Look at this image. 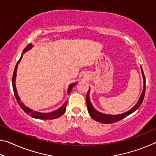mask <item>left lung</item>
Here are the masks:
<instances>
[{
  "mask_svg": "<svg viewBox=\"0 0 156 156\" xmlns=\"http://www.w3.org/2000/svg\"><path fill=\"white\" fill-rule=\"evenodd\" d=\"M141 69V72L142 77H143V90H142V94L140 96V98L138 101L137 102L135 106H133L131 108L130 110L127 111L126 112H125L123 113H121V114H118V115H109V114H106V113H103L101 112H99L98 111H97L95 108L94 107L93 105H92L91 102L90 101V98H89V93H90V87L89 88V91L87 92V94L86 96V103L87 106V110L89 113V115L91 117L92 119L94 120L97 121V122L103 123V124H111V123H114L118 122V121H120V120L123 119V118H126V116L130 115L131 113H133L135 111L138 109L140 106L142 101H143L144 97V94H145V76L144 75L143 70H142V67H140Z\"/></svg>",
  "mask_w": 156,
  "mask_h": 156,
  "instance_id": "left-lung-1",
  "label": "left lung"
}]
</instances>
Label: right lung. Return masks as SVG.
Listing matches in <instances>:
<instances>
[{
  "label": "right lung",
  "mask_w": 156,
  "mask_h": 156,
  "mask_svg": "<svg viewBox=\"0 0 156 156\" xmlns=\"http://www.w3.org/2000/svg\"><path fill=\"white\" fill-rule=\"evenodd\" d=\"M32 47H33L32 44L30 43V44H27V47H26L24 49V50H23V54H24V53L27 52V51H29V50L32 48ZM22 58H23V54L21 55L19 60H18L16 65L14 71V73H13V76H12L13 90H14V96L16 97V100H17L18 105H19V106L21 107V109H22L26 113H27V114L30 115V116H31V117L34 118H36V119L52 120V119H56V118L60 117V116H61L63 114V113L65 112L66 107H67V101H65L64 102V104H63L62 106L60 107V108H58V109L55 110V111H53V112H48V113H41V112H36V111H34L33 109H30V108L26 107L25 105L23 103L22 101L20 100V97L18 94L16 87V72H17L18 65V64H19V62H20V60H21V59H22ZM76 84H77V83H72L68 87V89H67L68 94L70 93V91H72V88L76 85Z\"/></svg>",
  "instance_id": "1"
}]
</instances>
